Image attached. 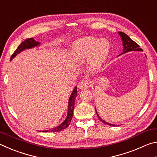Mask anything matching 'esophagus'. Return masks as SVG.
<instances>
[{"label":"esophagus","instance_id":"esophagus-1","mask_svg":"<svg viewBox=\"0 0 157 157\" xmlns=\"http://www.w3.org/2000/svg\"><path fill=\"white\" fill-rule=\"evenodd\" d=\"M90 86V82L87 79H84V80L81 81L80 83L79 84V89L81 90H84L88 88V87Z\"/></svg>","mask_w":157,"mask_h":157}]
</instances>
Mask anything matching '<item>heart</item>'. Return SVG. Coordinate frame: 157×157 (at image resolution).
<instances>
[{"instance_id":"heart-1","label":"heart","mask_w":157,"mask_h":157,"mask_svg":"<svg viewBox=\"0 0 157 157\" xmlns=\"http://www.w3.org/2000/svg\"><path fill=\"white\" fill-rule=\"evenodd\" d=\"M109 48V42L107 39L86 37L80 39L74 46L73 52L78 59H88V68L91 71H95L104 63Z\"/></svg>"}]
</instances>
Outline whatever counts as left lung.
Instances as JSON below:
<instances>
[{"label": "left lung", "instance_id": "8db88e82", "mask_svg": "<svg viewBox=\"0 0 157 157\" xmlns=\"http://www.w3.org/2000/svg\"><path fill=\"white\" fill-rule=\"evenodd\" d=\"M118 34L121 37V40H122V41H123V51L121 53V54L119 55L118 56H120V55H123V54H124V53H127V52H131V51H143V50L140 48L139 45H138L136 42H134V41L132 40V39H130L126 34H124V33H122V32H118ZM95 111H96V113H97L98 118H99L100 121H102L103 123H105L109 126H117L116 124H111L109 123H107V122H106L105 121L103 120V119L101 118L99 116V115H98L96 109H95Z\"/></svg>", "mask_w": 157, "mask_h": 157}]
</instances>
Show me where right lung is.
Instances as JSON below:
<instances>
[{"label":"right lung","instance_id":"right-lung-1","mask_svg":"<svg viewBox=\"0 0 157 157\" xmlns=\"http://www.w3.org/2000/svg\"><path fill=\"white\" fill-rule=\"evenodd\" d=\"M40 45V42H37L33 38H30L25 39V41H23L22 43H21L19 46L17 48V49L15 50V52L13 53L12 55L11 59L10 60H12L13 58H14L17 55L20 53L21 52L23 51L25 49H30L39 46ZM78 95V90H77V86L74 87L73 91H72V94H71L70 98H69L68 100V113H67V116L64 121H63V123H61L59 125H58L55 127H53L52 129L50 130H44L42 131L43 132H57L62 131V130L66 129L69 124L71 120H72L73 118V110H74V106H75V100L76 96ZM41 132V131H40Z\"/></svg>","mask_w":157,"mask_h":157}]
</instances>
